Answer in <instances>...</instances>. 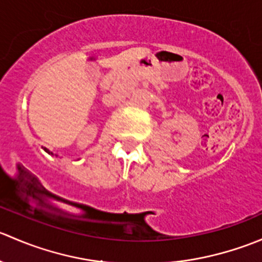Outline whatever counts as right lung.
Returning <instances> with one entry per match:
<instances>
[{"mask_svg": "<svg viewBox=\"0 0 262 262\" xmlns=\"http://www.w3.org/2000/svg\"><path fill=\"white\" fill-rule=\"evenodd\" d=\"M47 150V152H48V149H46ZM48 153H50V152H48Z\"/></svg>", "mask_w": 262, "mask_h": 262, "instance_id": "obj_1", "label": "right lung"}]
</instances>
